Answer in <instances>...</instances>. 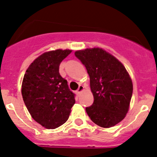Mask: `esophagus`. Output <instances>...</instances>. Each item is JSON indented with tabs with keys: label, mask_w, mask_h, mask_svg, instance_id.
Returning a JSON list of instances; mask_svg holds the SVG:
<instances>
[{
	"label": "esophagus",
	"mask_w": 157,
	"mask_h": 157,
	"mask_svg": "<svg viewBox=\"0 0 157 157\" xmlns=\"http://www.w3.org/2000/svg\"><path fill=\"white\" fill-rule=\"evenodd\" d=\"M83 89H84V87H83V86H82V85H80V86H79L78 89H77V94H80L81 93L82 91H83Z\"/></svg>",
	"instance_id": "34e87169"
}]
</instances>
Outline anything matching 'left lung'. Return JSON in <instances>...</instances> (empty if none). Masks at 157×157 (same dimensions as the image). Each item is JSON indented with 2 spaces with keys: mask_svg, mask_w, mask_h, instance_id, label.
Returning <instances> with one entry per match:
<instances>
[{
  "mask_svg": "<svg viewBox=\"0 0 157 157\" xmlns=\"http://www.w3.org/2000/svg\"><path fill=\"white\" fill-rule=\"evenodd\" d=\"M90 77L94 103L86 108L91 121L110 128L124 119L132 95V82L125 67L115 56L100 48L75 52Z\"/></svg>",
  "mask_w": 157,
  "mask_h": 157,
  "instance_id": "obj_1",
  "label": "left lung"
}]
</instances>
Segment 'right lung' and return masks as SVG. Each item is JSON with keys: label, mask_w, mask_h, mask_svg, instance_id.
Returning <instances> with one entry per match:
<instances>
[{"label": "right lung", "mask_w": 157, "mask_h": 157, "mask_svg": "<svg viewBox=\"0 0 157 157\" xmlns=\"http://www.w3.org/2000/svg\"><path fill=\"white\" fill-rule=\"evenodd\" d=\"M70 52L56 49L42 54L31 63L23 78L21 94L28 111L49 129L64 124L75 104V94L59 73V64Z\"/></svg>", "instance_id": "add662e5"}]
</instances>
